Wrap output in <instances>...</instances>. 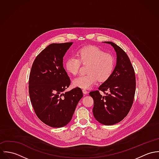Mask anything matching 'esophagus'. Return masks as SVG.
Listing matches in <instances>:
<instances>
[{"instance_id":"1","label":"esophagus","mask_w":159,"mask_h":159,"mask_svg":"<svg viewBox=\"0 0 159 159\" xmlns=\"http://www.w3.org/2000/svg\"><path fill=\"white\" fill-rule=\"evenodd\" d=\"M83 93L84 94H87L88 93V91L87 90H86V89H83Z\"/></svg>"}]
</instances>
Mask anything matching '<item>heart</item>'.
<instances>
[{
	"mask_svg": "<svg viewBox=\"0 0 159 159\" xmlns=\"http://www.w3.org/2000/svg\"><path fill=\"white\" fill-rule=\"evenodd\" d=\"M77 57H70L64 64L66 71L76 75L80 68L81 62L88 64V74L80 75L73 80V85L81 89H89L98 80L107 81L113 72L115 59L113 56L95 46H89L80 49L77 52Z\"/></svg>",
	"mask_w": 159,
	"mask_h": 159,
	"instance_id": "obj_1",
	"label": "heart"
}]
</instances>
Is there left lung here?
<instances>
[{
  "mask_svg": "<svg viewBox=\"0 0 159 159\" xmlns=\"http://www.w3.org/2000/svg\"><path fill=\"white\" fill-rule=\"evenodd\" d=\"M103 43L113 47L116 52V65L111 76L102 84L99 91H91L93 100L92 112L95 119L100 124L111 125L120 122L128 114L134 102L136 88L134 69L125 51L111 42Z\"/></svg>",
  "mask_w": 159,
  "mask_h": 159,
  "instance_id": "1",
  "label": "left lung"
}]
</instances>
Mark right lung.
<instances>
[{"label": "right lung", "mask_w": 159, "mask_h": 159, "mask_svg": "<svg viewBox=\"0 0 159 159\" xmlns=\"http://www.w3.org/2000/svg\"><path fill=\"white\" fill-rule=\"evenodd\" d=\"M73 42L52 43L35 58L29 76L30 101L37 117L54 128L66 126L83 97L81 88L66 91L70 80L63 57Z\"/></svg>", "instance_id": "1"}]
</instances>
